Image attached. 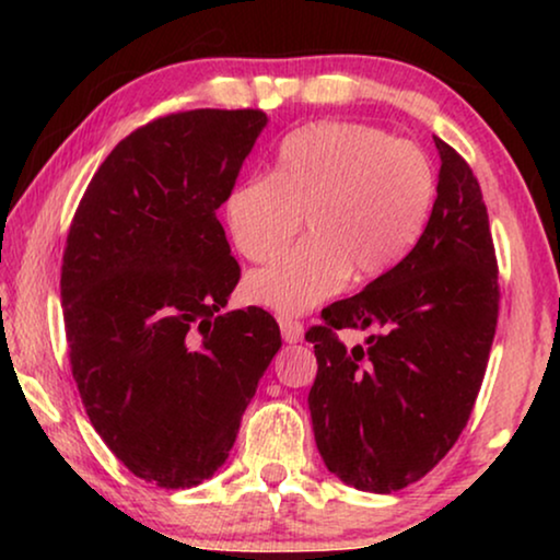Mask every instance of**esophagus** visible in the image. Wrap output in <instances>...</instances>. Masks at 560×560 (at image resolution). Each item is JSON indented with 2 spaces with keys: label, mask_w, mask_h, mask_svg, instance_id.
Listing matches in <instances>:
<instances>
[{
  "label": "esophagus",
  "mask_w": 560,
  "mask_h": 560,
  "mask_svg": "<svg viewBox=\"0 0 560 560\" xmlns=\"http://www.w3.org/2000/svg\"><path fill=\"white\" fill-rule=\"evenodd\" d=\"M278 324H280L282 339H285L288 343H298V341L303 339V324H301V320L288 318V316H280Z\"/></svg>",
  "instance_id": "1"
}]
</instances>
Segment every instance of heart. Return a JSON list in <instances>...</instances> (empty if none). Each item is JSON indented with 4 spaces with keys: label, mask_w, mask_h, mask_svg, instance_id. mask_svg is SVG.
<instances>
[{
    "label": "heart",
    "mask_w": 560,
    "mask_h": 560,
    "mask_svg": "<svg viewBox=\"0 0 560 560\" xmlns=\"http://www.w3.org/2000/svg\"><path fill=\"white\" fill-rule=\"evenodd\" d=\"M435 198V175L412 142L374 127L328 121L290 135L270 175L226 198V224L249 262H270L303 224L308 236L252 272L244 293L282 313L316 308L349 275L372 280L412 249Z\"/></svg>",
    "instance_id": "obj_1"
}]
</instances>
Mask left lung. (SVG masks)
<instances>
[{
    "label": "left lung",
    "mask_w": 560,
    "mask_h": 560,
    "mask_svg": "<svg viewBox=\"0 0 560 560\" xmlns=\"http://www.w3.org/2000/svg\"><path fill=\"white\" fill-rule=\"evenodd\" d=\"M439 196L416 247L362 293L320 311L308 408L328 471L389 494L425 477L466 428L494 341L500 285L477 175L433 137ZM343 327H370L346 349Z\"/></svg>",
    "instance_id": "1"
}]
</instances>
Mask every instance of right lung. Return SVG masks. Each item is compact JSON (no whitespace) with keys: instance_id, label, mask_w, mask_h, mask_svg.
<instances>
[{"instance_id":"add662e5","label":"right lung","mask_w":560,"mask_h":560,"mask_svg":"<svg viewBox=\"0 0 560 560\" xmlns=\"http://www.w3.org/2000/svg\"><path fill=\"white\" fill-rule=\"evenodd\" d=\"M267 125L259 109H194L125 137L68 229L60 298L86 416L135 477L165 489L209 479L280 349L249 305L217 211Z\"/></svg>"}]
</instances>
